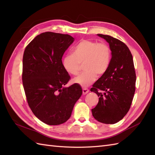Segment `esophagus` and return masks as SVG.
<instances>
[{
  "instance_id": "obj_1",
  "label": "esophagus",
  "mask_w": 155,
  "mask_h": 155,
  "mask_svg": "<svg viewBox=\"0 0 155 155\" xmlns=\"http://www.w3.org/2000/svg\"><path fill=\"white\" fill-rule=\"evenodd\" d=\"M89 92V90L87 88H83V94H86L87 93H88Z\"/></svg>"
}]
</instances>
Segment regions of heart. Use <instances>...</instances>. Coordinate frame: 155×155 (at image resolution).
<instances>
[{
	"mask_svg": "<svg viewBox=\"0 0 155 155\" xmlns=\"http://www.w3.org/2000/svg\"><path fill=\"white\" fill-rule=\"evenodd\" d=\"M111 50L105 42H97L89 39H83L72 49V54L65 55L62 58L64 70L71 75H77L83 64L85 71L74 78V83L87 87L96 81L98 77L107 72L111 61Z\"/></svg>",
	"mask_w": 155,
	"mask_h": 155,
	"instance_id": "1",
	"label": "heart"
}]
</instances>
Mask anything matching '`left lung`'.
Listing matches in <instances>:
<instances>
[{"instance_id": "1", "label": "left lung", "mask_w": 155, "mask_h": 155, "mask_svg": "<svg viewBox=\"0 0 155 155\" xmlns=\"http://www.w3.org/2000/svg\"><path fill=\"white\" fill-rule=\"evenodd\" d=\"M109 44L112 58L107 72L91 88L98 103L92 109L94 118L104 124H114L129 110L135 92L136 73L132 54L123 42L109 35L98 34Z\"/></svg>"}]
</instances>
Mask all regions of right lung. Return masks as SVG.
I'll return each mask as SVG.
<instances>
[{
    "label": "right lung",
    "instance_id": "right-lung-1",
    "mask_svg": "<svg viewBox=\"0 0 155 155\" xmlns=\"http://www.w3.org/2000/svg\"><path fill=\"white\" fill-rule=\"evenodd\" d=\"M71 35L46 32L25 48L22 79L29 107L39 120L49 125L65 123L83 93L79 84L64 85L71 77L62 57L74 41Z\"/></svg>",
    "mask_w": 155,
    "mask_h": 155
}]
</instances>
